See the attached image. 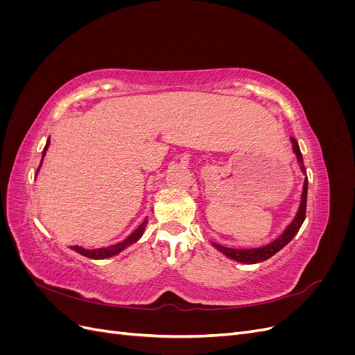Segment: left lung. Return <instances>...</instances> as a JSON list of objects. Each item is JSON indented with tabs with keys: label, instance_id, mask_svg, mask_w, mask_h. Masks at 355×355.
I'll return each mask as SVG.
<instances>
[{
	"label": "left lung",
	"instance_id": "8db88e82",
	"mask_svg": "<svg viewBox=\"0 0 355 355\" xmlns=\"http://www.w3.org/2000/svg\"><path fill=\"white\" fill-rule=\"evenodd\" d=\"M292 145H293V153L296 154L297 157V161L300 164V168H302V171L305 173V167H304V159H302V154H300L299 151V146H297V142L295 141V139L292 137ZM306 191H308V180L305 179L304 182V192H302V201H300V207H299V211L296 214V218L293 219V222L288 225V227L286 228V231L278 237L277 240H274L272 243H270L265 247H259V249H230V247H223V245H219V244H213L214 247L219 252H222L223 254H227L228 257H231V259L237 261V262H243V263H257V262H262V261H266L270 259L271 256H274L277 252H280L283 247L288 243L292 241V239L295 237V235L297 234L300 225L304 223L305 220V213H306Z\"/></svg>",
	"mask_w": 355,
	"mask_h": 355
}]
</instances>
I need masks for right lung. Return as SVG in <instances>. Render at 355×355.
<instances>
[{"mask_svg":"<svg viewBox=\"0 0 355 355\" xmlns=\"http://www.w3.org/2000/svg\"><path fill=\"white\" fill-rule=\"evenodd\" d=\"M49 145H50V141H47V144H46V146H44V151H42V157L46 155V151H47ZM41 163H42V158H41ZM41 163H40V166H41ZM38 168H40V167H38ZM37 171H38V170H37ZM146 222H148V220H144V223L139 225V228L135 230V231H133L130 235H128V237H127L125 240H123L121 243H116V244H114V245L105 247V249L85 250V249H83V247H80V245H71V249L75 250L77 253H80V254H83V256H85V257H90V259H106V257H111V256H114V254H116V253H120L121 250L125 249V247H128V245L136 243L139 239H141L144 231H145Z\"/></svg>","mask_w":355,"mask_h":355,"instance_id":"1","label":"right lung"}]
</instances>
